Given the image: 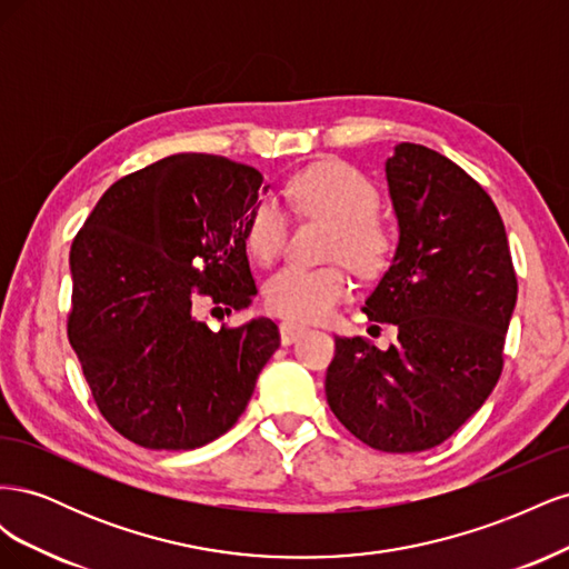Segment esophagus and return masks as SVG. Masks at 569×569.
I'll list each match as a JSON object with an SVG mask.
<instances>
[{
	"mask_svg": "<svg viewBox=\"0 0 569 569\" xmlns=\"http://www.w3.org/2000/svg\"><path fill=\"white\" fill-rule=\"evenodd\" d=\"M303 332H306V327L299 325V322H291V320L280 322V339H282L284 347H287V343H295Z\"/></svg>",
	"mask_w": 569,
	"mask_h": 569,
	"instance_id": "1",
	"label": "esophagus"
}]
</instances>
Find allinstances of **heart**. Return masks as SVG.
<instances>
[{"label":"heart","mask_w":569,"mask_h":569,"mask_svg":"<svg viewBox=\"0 0 569 569\" xmlns=\"http://www.w3.org/2000/svg\"><path fill=\"white\" fill-rule=\"evenodd\" d=\"M284 192L297 213L332 222L325 247L327 258L343 261L363 278L387 268L396 239L377 216L380 192L358 168L339 159H325L291 176ZM287 234V213L274 199H261L249 211L247 247L261 263H270L282 251ZM349 291L351 280L341 263L322 268L287 266L266 282L263 297L266 306L278 316L311 322L330 316Z\"/></svg>","instance_id":"b5f03b06"}]
</instances>
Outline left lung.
<instances>
[{
  "mask_svg": "<svg viewBox=\"0 0 569 569\" xmlns=\"http://www.w3.org/2000/svg\"><path fill=\"white\" fill-rule=\"evenodd\" d=\"M387 182L401 237L363 311L399 337L387 351L335 337L325 393L370 449L418 453L458 432L496 387L518 274L496 203L451 159L401 142Z\"/></svg>",
  "mask_w": 569,
  "mask_h": 569,
  "instance_id": "8db88e82",
  "label": "left lung"
}]
</instances>
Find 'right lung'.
<instances>
[{
  "mask_svg": "<svg viewBox=\"0 0 569 569\" xmlns=\"http://www.w3.org/2000/svg\"><path fill=\"white\" fill-rule=\"evenodd\" d=\"M263 176L213 153H176L113 182L71 247L66 330L104 420L151 451L226 435L280 347L258 318L199 320L253 301L244 226Z\"/></svg>",
  "mask_w": 569,
  "mask_h": 569,
  "instance_id": "obj_1",
  "label": "right lung"
}]
</instances>
